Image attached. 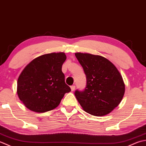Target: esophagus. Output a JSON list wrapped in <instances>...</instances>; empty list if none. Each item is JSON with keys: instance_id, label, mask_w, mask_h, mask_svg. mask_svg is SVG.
Segmentation results:
<instances>
[{"instance_id": "esophagus-1", "label": "esophagus", "mask_w": 146, "mask_h": 146, "mask_svg": "<svg viewBox=\"0 0 146 146\" xmlns=\"http://www.w3.org/2000/svg\"><path fill=\"white\" fill-rule=\"evenodd\" d=\"M75 88H76V86H70V89H71V91H72L75 90Z\"/></svg>"}]
</instances>
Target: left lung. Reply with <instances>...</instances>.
Returning a JSON list of instances; mask_svg holds the SVG:
<instances>
[{
    "instance_id": "1",
    "label": "left lung",
    "mask_w": 146,
    "mask_h": 146,
    "mask_svg": "<svg viewBox=\"0 0 146 146\" xmlns=\"http://www.w3.org/2000/svg\"><path fill=\"white\" fill-rule=\"evenodd\" d=\"M75 55L86 76V88L74 93L77 101L83 110L92 115L108 114L123 97L125 84L121 74L103 56L82 53Z\"/></svg>"
}]
</instances>
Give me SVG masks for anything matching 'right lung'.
Segmentation results:
<instances>
[{
  "label": "right lung",
  "mask_w": 146,
  "mask_h": 146,
  "mask_svg": "<svg viewBox=\"0 0 146 146\" xmlns=\"http://www.w3.org/2000/svg\"><path fill=\"white\" fill-rule=\"evenodd\" d=\"M64 53L38 56L26 65L17 80V93L28 109L43 113L55 108L64 94L71 91L65 84L62 66Z\"/></svg>",
  "instance_id": "add662e5"
}]
</instances>
